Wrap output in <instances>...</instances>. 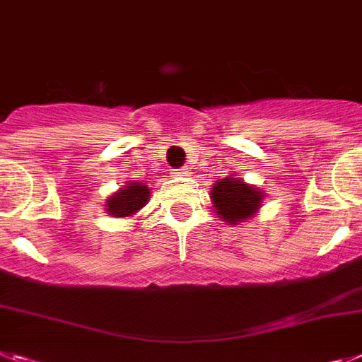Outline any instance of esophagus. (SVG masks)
Segmentation results:
<instances>
[{
  "label": "esophagus",
  "instance_id": "34e87169",
  "mask_svg": "<svg viewBox=\"0 0 362 362\" xmlns=\"http://www.w3.org/2000/svg\"><path fill=\"white\" fill-rule=\"evenodd\" d=\"M178 175H180V177H187V175H189V169H187V168L178 169Z\"/></svg>",
  "mask_w": 362,
  "mask_h": 362
}]
</instances>
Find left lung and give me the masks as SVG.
<instances>
[{
  "label": "left lung",
  "mask_w": 362,
  "mask_h": 362,
  "mask_svg": "<svg viewBox=\"0 0 362 362\" xmlns=\"http://www.w3.org/2000/svg\"><path fill=\"white\" fill-rule=\"evenodd\" d=\"M211 200L224 222L240 224L242 220L250 218V215L259 209L262 193L240 180L224 178L213 185Z\"/></svg>",
  "instance_id": "1"
}]
</instances>
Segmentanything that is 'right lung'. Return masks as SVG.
<instances>
[{
	"label": "right lung",
	"mask_w": 362,
	"mask_h": 362,
	"mask_svg": "<svg viewBox=\"0 0 362 362\" xmlns=\"http://www.w3.org/2000/svg\"><path fill=\"white\" fill-rule=\"evenodd\" d=\"M149 199V189L142 184H127L107 200V211L112 216H129L142 209Z\"/></svg>",
	"instance_id": "1"
}]
</instances>
